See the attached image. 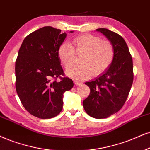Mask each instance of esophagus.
<instances>
[{"mask_svg":"<svg viewBox=\"0 0 150 150\" xmlns=\"http://www.w3.org/2000/svg\"><path fill=\"white\" fill-rule=\"evenodd\" d=\"M74 84L76 85V86H79V85L82 84V83L80 82V81H76V80L74 81Z\"/></svg>","mask_w":150,"mask_h":150,"instance_id":"esophagus-1","label":"esophagus"}]
</instances>
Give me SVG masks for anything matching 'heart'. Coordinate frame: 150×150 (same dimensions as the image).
<instances>
[{"label":"heart","mask_w":150,"mask_h":150,"mask_svg":"<svg viewBox=\"0 0 150 150\" xmlns=\"http://www.w3.org/2000/svg\"><path fill=\"white\" fill-rule=\"evenodd\" d=\"M75 54H82L79 59L81 64L68 70L67 74L73 78L86 79L92 74L100 75L108 69L113 61L115 49L108 40L85 33L74 38L71 45L62 43L58 47V58L65 69L73 66Z\"/></svg>","instance_id":"b5f03b06"}]
</instances>
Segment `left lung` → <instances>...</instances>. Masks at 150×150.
I'll list each match as a JSON object with an SVG mask.
<instances>
[{
  "label": "left lung",
  "instance_id": "8db88e82",
  "mask_svg": "<svg viewBox=\"0 0 150 150\" xmlns=\"http://www.w3.org/2000/svg\"><path fill=\"white\" fill-rule=\"evenodd\" d=\"M112 44L115 57L102 75L86 82L90 93L83 102L90 116L101 119L119 111L125 104L134 81L132 57L126 42L117 33L106 28H98Z\"/></svg>",
  "mask_w": 150,
  "mask_h": 150
}]
</instances>
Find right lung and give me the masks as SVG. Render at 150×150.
<instances>
[{
    "mask_svg": "<svg viewBox=\"0 0 150 150\" xmlns=\"http://www.w3.org/2000/svg\"><path fill=\"white\" fill-rule=\"evenodd\" d=\"M66 36L60 29L41 28L24 39L18 51L16 90L24 108L35 117L49 119L58 115L62 111L63 93L74 86L71 79L64 76L58 55Z\"/></svg>",
    "mask_w": 150,
    "mask_h": 150,
    "instance_id": "right-lung-1",
    "label": "right lung"
}]
</instances>
